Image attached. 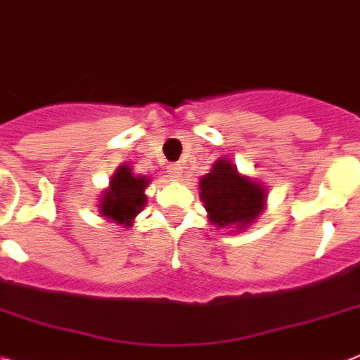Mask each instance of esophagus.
Returning a JSON list of instances; mask_svg holds the SVG:
<instances>
[{
  "label": "esophagus",
  "instance_id": "obj_1",
  "mask_svg": "<svg viewBox=\"0 0 360 360\" xmlns=\"http://www.w3.org/2000/svg\"><path fill=\"white\" fill-rule=\"evenodd\" d=\"M169 176L173 178V180H180L182 178V173H184V167L180 165V163H173V165H169Z\"/></svg>",
  "mask_w": 360,
  "mask_h": 360
}]
</instances>
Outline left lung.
Segmentation results:
<instances>
[{"label":"left lung","instance_id":"obj_1","mask_svg":"<svg viewBox=\"0 0 360 360\" xmlns=\"http://www.w3.org/2000/svg\"><path fill=\"white\" fill-rule=\"evenodd\" d=\"M200 200L207 219L217 228L240 231L254 224L266 206V187L254 178L240 174L231 160L221 158L198 182Z\"/></svg>","mask_w":360,"mask_h":360}]
</instances>
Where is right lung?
I'll return each mask as SVG.
<instances>
[{"instance_id": "add662e5", "label": "right lung", "mask_w": 360, "mask_h": 360, "mask_svg": "<svg viewBox=\"0 0 360 360\" xmlns=\"http://www.w3.org/2000/svg\"><path fill=\"white\" fill-rule=\"evenodd\" d=\"M148 184L150 178L145 174H136L132 165L121 163L110 178L108 187L101 193L97 204L101 217H105L106 221L114 224L127 228L132 226L134 219L147 204L145 189Z\"/></svg>"}]
</instances>
